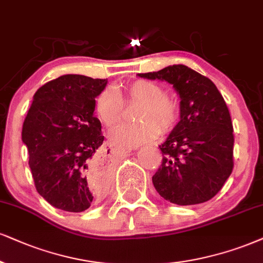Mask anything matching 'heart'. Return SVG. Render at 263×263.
<instances>
[{"instance_id": "b5f03b06", "label": "heart", "mask_w": 263, "mask_h": 263, "mask_svg": "<svg viewBox=\"0 0 263 263\" xmlns=\"http://www.w3.org/2000/svg\"><path fill=\"white\" fill-rule=\"evenodd\" d=\"M138 105L133 113L137 123L121 124L112 129L109 138L122 146H137L173 130L180 117V103L164 93L160 84L138 79L126 85L103 90L95 99V113L107 128L122 119L124 106Z\"/></svg>"}]
</instances>
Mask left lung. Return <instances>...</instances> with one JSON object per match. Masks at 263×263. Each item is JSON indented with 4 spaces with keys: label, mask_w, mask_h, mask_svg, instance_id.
Listing matches in <instances>:
<instances>
[{
    "label": "left lung",
    "mask_w": 263,
    "mask_h": 263,
    "mask_svg": "<svg viewBox=\"0 0 263 263\" xmlns=\"http://www.w3.org/2000/svg\"><path fill=\"white\" fill-rule=\"evenodd\" d=\"M139 77L166 80L180 96V121L160 146L163 157L152 177L155 189L177 205L211 200L234 167V134L224 99L209 78L183 64Z\"/></svg>",
    "instance_id": "left-lung-1"
}]
</instances>
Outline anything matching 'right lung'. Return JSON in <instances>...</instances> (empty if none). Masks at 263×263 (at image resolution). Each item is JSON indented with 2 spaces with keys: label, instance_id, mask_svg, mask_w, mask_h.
<instances>
[{
  "label": "right lung",
  "instance_id": "1",
  "mask_svg": "<svg viewBox=\"0 0 263 263\" xmlns=\"http://www.w3.org/2000/svg\"><path fill=\"white\" fill-rule=\"evenodd\" d=\"M107 79L67 74L35 92L22 129L35 187L48 203L83 212L101 197L107 171L99 163L105 137L95 97Z\"/></svg>",
  "mask_w": 263,
  "mask_h": 263
}]
</instances>
